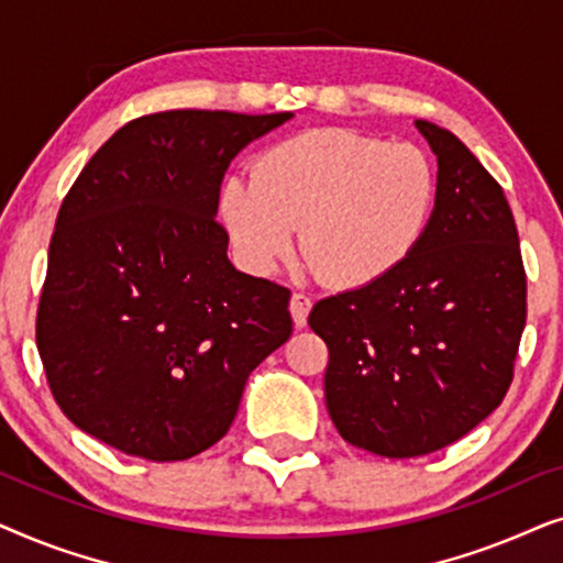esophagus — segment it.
<instances>
[{"instance_id":"1","label":"esophagus","mask_w":563,"mask_h":563,"mask_svg":"<svg viewBox=\"0 0 563 563\" xmlns=\"http://www.w3.org/2000/svg\"><path fill=\"white\" fill-rule=\"evenodd\" d=\"M312 310V299L302 295V291H295L291 295V302H289V312H291V320H295L297 328H305L307 325V314Z\"/></svg>"}]
</instances>
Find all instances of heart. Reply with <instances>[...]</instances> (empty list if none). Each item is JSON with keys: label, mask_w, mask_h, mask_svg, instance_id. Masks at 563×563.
Wrapping results in <instances>:
<instances>
[{"label": "heart", "mask_w": 563, "mask_h": 563, "mask_svg": "<svg viewBox=\"0 0 563 563\" xmlns=\"http://www.w3.org/2000/svg\"><path fill=\"white\" fill-rule=\"evenodd\" d=\"M438 176L412 143L351 130H307L256 158L251 179L230 176L220 218L238 256L258 274L295 251L338 287H368L418 251L433 220Z\"/></svg>", "instance_id": "obj_1"}]
</instances>
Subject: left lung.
I'll use <instances>...</instances> for the list:
<instances>
[{"instance_id":"obj_1","label":"left lung","mask_w":563,"mask_h":563,"mask_svg":"<svg viewBox=\"0 0 563 563\" xmlns=\"http://www.w3.org/2000/svg\"><path fill=\"white\" fill-rule=\"evenodd\" d=\"M438 158L418 251L387 279L320 299L325 405L338 433L387 459L445 449L497 410L526 328V268L505 191L451 130L415 120Z\"/></svg>"}]
</instances>
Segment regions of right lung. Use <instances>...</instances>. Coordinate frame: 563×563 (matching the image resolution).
<instances>
[{
	"instance_id": "right-lung-1",
	"label": "right lung",
	"mask_w": 563,
	"mask_h": 563,
	"mask_svg": "<svg viewBox=\"0 0 563 563\" xmlns=\"http://www.w3.org/2000/svg\"><path fill=\"white\" fill-rule=\"evenodd\" d=\"M291 112L172 110L120 128L58 210L35 338L68 420L128 456L184 461L233 426L289 341V289L230 264V161Z\"/></svg>"
}]
</instances>
